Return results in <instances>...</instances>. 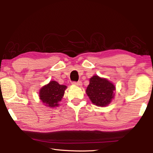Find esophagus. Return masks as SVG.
<instances>
[{"mask_svg": "<svg viewBox=\"0 0 153 153\" xmlns=\"http://www.w3.org/2000/svg\"><path fill=\"white\" fill-rule=\"evenodd\" d=\"M72 84H74V85H76V86H81L82 85V82L81 81H78V82H74Z\"/></svg>", "mask_w": 153, "mask_h": 153, "instance_id": "obj_1", "label": "esophagus"}]
</instances>
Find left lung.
Masks as SVG:
<instances>
[{
    "mask_svg": "<svg viewBox=\"0 0 153 153\" xmlns=\"http://www.w3.org/2000/svg\"><path fill=\"white\" fill-rule=\"evenodd\" d=\"M115 86L106 78L98 76L90 79V84L86 92L93 104L98 107H105L110 104L114 98Z\"/></svg>",
    "mask_w": 153,
    "mask_h": 153,
    "instance_id": "8db88e82",
    "label": "left lung"
}]
</instances>
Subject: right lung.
I'll list each match as a JSON object with an SVG mask.
<instances>
[{"instance_id": "obj_1", "label": "right lung", "mask_w": 153, "mask_h": 153, "mask_svg": "<svg viewBox=\"0 0 153 153\" xmlns=\"http://www.w3.org/2000/svg\"><path fill=\"white\" fill-rule=\"evenodd\" d=\"M67 86L56 81H51L40 90L39 97L43 104L51 108L58 107Z\"/></svg>"}]
</instances>
